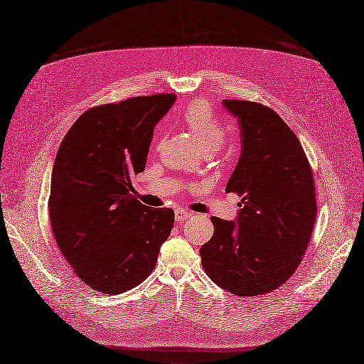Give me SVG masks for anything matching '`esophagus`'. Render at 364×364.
Returning a JSON list of instances; mask_svg holds the SVG:
<instances>
[{
	"label": "esophagus",
	"instance_id": "obj_1",
	"mask_svg": "<svg viewBox=\"0 0 364 364\" xmlns=\"http://www.w3.org/2000/svg\"><path fill=\"white\" fill-rule=\"evenodd\" d=\"M189 216H191V213H188V212L183 210V209H176V210H175V219H176L178 222L186 220Z\"/></svg>",
	"mask_w": 364,
	"mask_h": 364
}]
</instances>
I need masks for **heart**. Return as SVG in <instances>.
<instances>
[{"instance_id":"heart-1","label":"heart","mask_w":364,"mask_h":364,"mask_svg":"<svg viewBox=\"0 0 364 364\" xmlns=\"http://www.w3.org/2000/svg\"><path fill=\"white\" fill-rule=\"evenodd\" d=\"M185 127L196 137L204 154L213 152L223 144L225 130L204 100H194L182 114Z\"/></svg>"}]
</instances>
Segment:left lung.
Listing matches in <instances>:
<instances>
[{"mask_svg":"<svg viewBox=\"0 0 364 364\" xmlns=\"http://www.w3.org/2000/svg\"><path fill=\"white\" fill-rule=\"evenodd\" d=\"M222 103L240 127L241 154L227 193L241 197V209L235 222L210 218L215 232L200 249L201 264L235 296L265 295L296 271L313 234V168L275 111L249 100Z\"/></svg>","mask_w":364,"mask_h":364,"instance_id":"1","label":"left lung"}]
</instances>
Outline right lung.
<instances>
[{
    "mask_svg": "<svg viewBox=\"0 0 364 364\" xmlns=\"http://www.w3.org/2000/svg\"><path fill=\"white\" fill-rule=\"evenodd\" d=\"M176 95L137 96L85 111L59 146L48 198L56 243L78 279L105 295L141 284L175 222L136 200L154 127Z\"/></svg>",
    "mask_w": 364,
    "mask_h": 364,
    "instance_id": "obj_1",
    "label": "right lung"
}]
</instances>
